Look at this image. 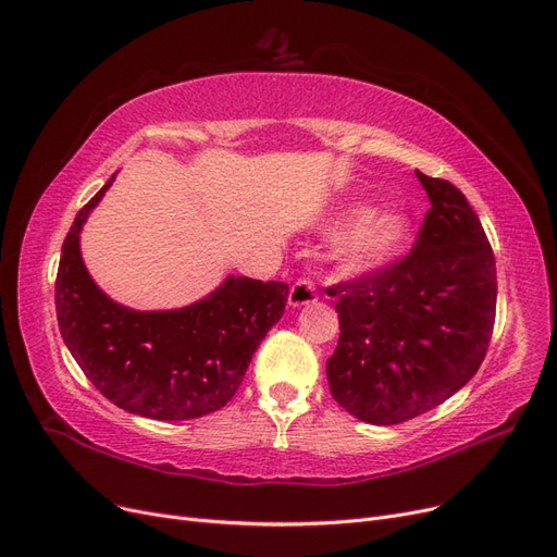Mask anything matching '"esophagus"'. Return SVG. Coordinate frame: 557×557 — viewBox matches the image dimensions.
<instances>
[{"label":"esophagus","instance_id":"34e87169","mask_svg":"<svg viewBox=\"0 0 557 557\" xmlns=\"http://www.w3.org/2000/svg\"><path fill=\"white\" fill-rule=\"evenodd\" d=\"M311 302H317V288H313V284L309 280H298L292 286V292H288V305L305 307Z\"/></svg>","mask_w":557,"mask_h":557}]
</instances>
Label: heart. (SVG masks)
Instances as JSON below:
<instances>
[{"label":"heart","instance_id":"obj_1","mask_svg":"<svg viewBox=\"0 0 557 557\" xmlns=\"http://www.w3.org/2000/svg\"><path fill=\"white\" fill-rule=\"evenodd\" d=\"M330 234H344L334 250L338 269L371 273L392 263L409 246L414 223L403 211H375L369 205H355L336 215Z\"/></svg>","mask_w":557,"mask_h":557}]
</instances>
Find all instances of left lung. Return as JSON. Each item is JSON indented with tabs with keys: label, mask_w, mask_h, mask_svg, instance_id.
<instances>
[{
	"label": "left lung",
	"mask_w": 557,
	"mask_h": 557,
	"mask_svg": "<svg viewBox=\"0 0 557 557\" xmlns=\"http://www.w3.org/2000/svg\"><path fill=\"white\" fill-rule=\"evenodd\" d=\"M430 209L417 244L386 269L325 288L338 344L334 400L373 425L430 412L475 375L496 319V261L465 193L417 171Z\"/></svg>",
	"instance_id": "obj_1"
}]
</instances>
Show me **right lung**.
I'll return each instance as SVG.
<instances>
[{
    "label": "right lung",
    "instance_id": "right-lung-1",
    "mask_svg": "<svg viewBox=\"0 0 557 557\" xmlns=\"http://www.w3.org/2000/svg\"><path fill=\"white\" fill-rule=\"evenodd\" d=\"M113 177L63 240L54 286L63 342L95 389L125 412L157 421L211 414L232 400L255 350L282 319L288 284L230 275L202 300L168 311L111 300L86 271L79 234Z\"/></svg>",
    "mask_w": 557,
    "mask_h": 557
}]
</instances>
